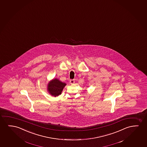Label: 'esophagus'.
Here are the masks:
<instances>
[{"instance_id": "1", "label": "esophagus", "mask_w": 147, "mask_h": 147, "mask_svg": "<svg viewBox=\"0 0 147 147\" xmlns=\"http://www.w3.org/2000/svg\"><path fill=\"white\" fill-rule=\"evenodd\" d=\"M70 83L71 84H74L75 83L74 80L71 79L70 80Z\"/></svg>"}]
</instances>
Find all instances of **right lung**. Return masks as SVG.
Segmentation results:
<instances>
[{"mask_svg": "<svg viewBox=\"0 0 147 147\" xmlns=\"http://www.w3.org/2000/svg\"><path fill=\"white\" fill-rule=\"evenodd\" d=\"M66 83L61 82L57 79H53L48 84V91L51 95L54 96H58L61 94Z\"/></svg>", "mask_w": 147, "mask_h": 147, "instance_id": "obj_1", "label": "right lung"}]
</instances>
